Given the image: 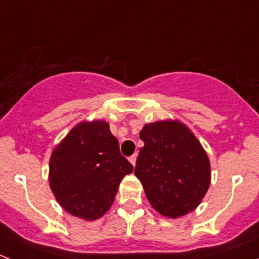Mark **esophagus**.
<instances>
[{
	"instance_id": "obj_1",
	"label": "esophagus",
	"mask_w": 259,
	"mask_h": 259,
	"mask_svg": "<svg viewBox=\"0 0 259 259\" xmlns=\"http://www.w3.org/2000/svg\"><path fill=\"white\" fill-rule=\"evenodd\" d=\"M129 161L133 164V166H135V163H137V155H132V156H130Z\"/></svg>"
}]
</instances>
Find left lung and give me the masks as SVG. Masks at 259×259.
<instances>
[{"mask_svg":"<svg viewBox=\"0 0 259 259\" xmlns=\"http://www.w3.org/2000/svg\"><path fill=\"white\" fill-rule=\"evenodd\" d=\"M135 176L158 213L178 218L199 205L210 185V163L199 140L178 120L145 124Z\"/></svg>","mask_w":259,"mask_h":259,"instance_id":"8db88e82","label":"left lung"}]
</instances>
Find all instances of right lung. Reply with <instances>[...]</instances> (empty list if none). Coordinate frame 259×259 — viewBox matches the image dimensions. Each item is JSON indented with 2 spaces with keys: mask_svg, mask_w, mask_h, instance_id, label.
Returning a JSON list of instances; mask_svg holds the SVG:
<instances>
[{
  "mask_svg": "<svg viewBox=\"0 0 259 259\" xmlns=\"http://www.w3.org/2000/svg\"><path fill=\"white\" fill-rule=\"evenodd\" d=\"M49 168L50 188L59 204L85 221L110 209L121 179L134 170L104 120L72 127L52 151Z\"/></svg>",
  "mask_w": 259,
  "mask_h": 259,
  "instance_id": "obj_1",
  "label": "right lung"
}]
</instances>
